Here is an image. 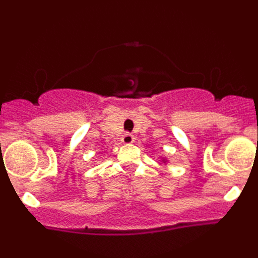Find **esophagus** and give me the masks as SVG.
<instances>
[{
	"label": "esophagus",
	"mask_w": 258,
	"mask_h": 258,
	"mask_svg": "<svg viewBox=\"0 0 258 258\" xmlns=\"http://www.w3.org/2000/svg\"><path fill=\"white\" fill-rule=\"evenodd\" d=\"M121 141L122 143H125V145H132L136 140H134V136H132L131 133H125L124 136L121 137Z\"/></svg>",
	"instance_id": "34e87169"
}]
</instances>
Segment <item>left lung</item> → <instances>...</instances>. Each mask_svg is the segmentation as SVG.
<instances>
[{"label":"left lung","instance_id":"8db88e82","mask_svg":"<svg viewBox=\"0 0 258 258\" xmlns=\"http://www.w3.org/2000/svg\"><path fill=\"white\" fill-rule=\"evenodd\" d=\"M163 161H164V160H163ZM164 163H165V161H164Z\"/></svg>","mask_w":258,"mask_h":258}]
</instances>
